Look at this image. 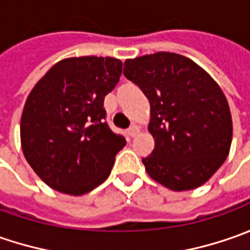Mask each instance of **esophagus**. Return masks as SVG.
I'll use <instances>...</instances> for the list:
<instances>
[{"mask_svg":"<svg viewBox=\"0 0 250 250\" xmlns=\"http://www.w3.org/2000/svg\"><path fill=\"white\" fill-rule=\"evenodd\" d=\"M138 132H139V128H138L136 125H130L129 129H128V135H129L130 138H133Z\"/></svg>","mask_w":250,"mask_h":250,"instance_id":"esophagus-1","label":"esophagus"}]
</instances>
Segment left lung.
<instances>
[{"mask_svg":"<svg viewBox=\"0 0 250 250\" xmlns=\"http://www.w3.org/2000/svg\"><path fill=\"white\" fill-rule=\"evenodd\" d=\"M124 75L150 103L154 149L142 159L147 174L172 190L203 185L226 161L232 140L220 86L192 60L166 51L126 60Z\"/></svg>","mask_w":250,"mask_h":250,"instance_id":"left-lung-1","label":"left lung"}]
</instances>
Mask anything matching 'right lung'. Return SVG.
<instances>
[{
  "label": "right lung",
  "instance_id": "add662e5",
  "mask_svg": "<svg viewBox=\"0 0 250 250\" xmlns=\"http://www.w3.org/2000/svg\"><path fill=\"white\" fill-rule=\"evenodd\" d=\"M121 73L117 58H66L30 91L21 121L22 150L50 188L79 196L108 178L126 143L111 130L104 110V97Z\"/></svg>",
  "mask_w": 250,
  "mask_h": 250
}]
</instances>
